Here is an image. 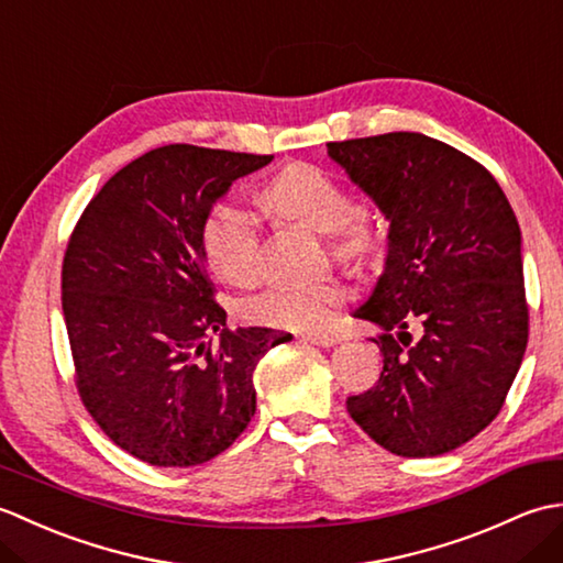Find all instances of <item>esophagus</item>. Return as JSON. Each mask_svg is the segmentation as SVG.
Masks as SVG:
<instances>
[{"label":"esophagus","instance_id":"1","mask_svg":"<svg viewBox=\"0 0 563 563\" xmlns=\"http://www.w3.org/2000/svg\"><path fill=\"white\" fill-rule=\"evenodd\" d=\"M302 341H309L314 345H324V349H329V345L339 343V336H333V333H329V331H309V333H302Z\"/></svg>","mask_w":563,"mask_h":563}]
</instances>
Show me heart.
<instances>
[{
  "label": "heart",
  "mask_w": 563,
  "mask_h": 563,
  "mask_svg": "<svg viewBox=\"0 0 563 563\" xmlns=\"http://www.w3.org/2000/svg\"><path fill=\"white\" fill-rule=\"evenodd\" d=\"M266 206L283 218L302 222L317 232H333L336 251L345 261H365L377 249L373 224L353 214V198L317 166L295 164L280 172L263 190ZM200 244L210 271L227 285L249 288L261 273V230L249 212L234 202H214L200 224ZM336 278L312 283H278L242 305L254 324L307 331L327 324L331 309L345 302Z\"/></svg>",
  "instance_id": "heart-1"
}]
</instances>
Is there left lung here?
Segmentation results:
<instances>
[{
  "label": "left lung",
  "mask_w": 563,
  "mask_h": 563,
  "mask_svg": "<svg viewBox=\"0 0 563 563\" xmlns=\"http://www.w3.org/2000/svg\"><path fill=\"white\" fill-rule=\"evenodd\" d=\"M327 147L389 220L385 273L355 312L385 331V367L345 409L394 454H445L498 416L528 349L516 212L486 166L428 135Z\"/></svg>",
  "instance_id": "8db88e82"
}]
</instances>
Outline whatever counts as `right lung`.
<instances>
[{
	"mask_svg": "<svg viewBox=\"0 0 563 563\" xmlns=\"http://www.w3.org/2000/svg\"><path fill=\"white\" fill-rule=\"evenodd\" d=\"M271 159L157 147L113 174L71 230L63 314L75 385L103 433L142 462L218 457L254 418L258 361L292 339L227 329L200 244L212 202Z\"/></svg>",
	"mask_w": 563,
	"mask_h": 563,
	"instance_id": "obj_1",
	"label": "right lung"
}]
</instances>
